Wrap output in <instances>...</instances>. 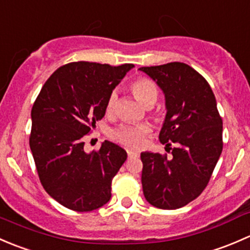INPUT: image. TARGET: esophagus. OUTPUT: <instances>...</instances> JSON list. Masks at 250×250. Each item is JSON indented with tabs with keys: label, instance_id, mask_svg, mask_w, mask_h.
Wrapping results in <instances>:
<instances>
[{
	"label": "esophagus",
	"instance_id": "obj_1",
	"mask_svg": "<svg viewBox=\"0 0 250 250\" xmlns=\"http://www.w3.org/2000/svg\"><path fill=\"white\" fill-rule=\"evenodd\" d=\"M127 153H128V157H129V158L139 157V152H138V151H134V150H127Z\"/></svg>",
	"mask_w": 250,
	"mask_h": 250
}]
</instances>
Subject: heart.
I'll return each instance as SVG.
<instances>
[{
	"label": "heart",
	"mask_w": 250,
	"mask_h": 250,
	"mask_svg": "<svg viewBox=\"0 0 250 250\" xmlns=\"http://www.w3.org/2000/svg\"><path fill=\"white\" fill-rule=\"evenodd\" d=\"M130 90L134 97L145 106H151L158 98V88L152 80L147 77H138L130 83ZM117 104V93H110L106 102V111L113 112ZM151 133V128L146 125H123L111 132V138L130 147H141L145 144L146 137Z\"/></svg>",
	"instance_id": "obj_1"
}]
</instances>
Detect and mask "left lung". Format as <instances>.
<instances>
[{
  "instance_id": "1",
  "label": "left lung",
  "mask_w": 250,
  "mask_h": 250,
  "mask_svg": "<svg viewBox=\"0 0 250 250\" xmlns=\"http://www.w3.org/2000/svg\"><path fill=\"white\" fill-rule=\"evenodd\" d=\"M139 70L156 81L166 97L165 123L160 141L172 156L140 155L144 196L161 209H178L196 200L206 186L223 151V120L210 85L185 62H168Z\"/></svg>"
}]
</instances>
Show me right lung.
<instances>
[{"instance_id":"right-lung-1","label":"right lung","mask_w":250,"mask_h":250,"mask_svg":"<svg viewBox=\"0 0 250 250\" xmlns=\"http://www.w3.org/2000/svg\"><path fill=\"white\" fill-rule=\"evenodd\" d=\"M133 66L69 62L50 75L35 100L29 141L37 174L48 195L71 210L92 211L110 201L111 183L127 152L105 140L87 153L84 138Z\"/></svg>"}]
</instances>
